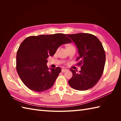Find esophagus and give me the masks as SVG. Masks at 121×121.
Returning <instances> with one entry per match:
<instances>
[{
	"label": "esophagus",
	"mask_w": 121,
	"mask_h": 121,
	"mask_svg": "<svg viewBox=\"0 0 121 121\" xmlns=\"http://www.w3.org/2000/svg\"><path fill=\"white\" fill-rule=\"evenodd\" d=\"M66 71H67V69H62V70H61L62 72H65Z\"/></svg>",
	"instance_id": "esophagus-1"
}]
</instances>
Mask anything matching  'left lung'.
<instances>
[{
    "instance_id": "obj_1",
    "label": "left lung",
    "mask_w": 121,
    "mask_h": 121,
    "mask_svg": "<svg viewBox=\"0 0 121 121\" xmlns=\"http://www.w3.org/2000/svg\"><path fill=\"white\" fill-rule=\"evenodd\" d=\"M78 49V65L81 70L71 69L73 76L68 81L72 88L86 91L96 85L103 73L106 62V53L102 43L95 35L88 33L68 34Z\"/></svg>"
}]
</instances>
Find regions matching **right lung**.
<instances>
[{
    "mask_svg": "<svg viewBox=\"0 0 121 121\" xmlns=\"http://www.w3.org/2000/svg\"><path fill=\"white\" fill-rule=\"evenodd\" d=\"M71 42L62 33L31 36L23 41L17 51L16 68L28 88L42 92L53 85L61 69L48 68L47 59L55 55L61 45Z\"/></svg>",
    "mask_w": 121,
    "mask_h": 121,
    "instance_id": "right-lung-1",
    "label": "right lung"
}]
</instances>
